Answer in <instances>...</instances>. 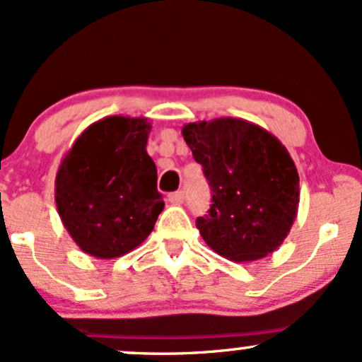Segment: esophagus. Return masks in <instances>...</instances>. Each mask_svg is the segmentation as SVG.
I'll use <instances>...</instances> for the list:
<instances>
[{
    "label": "esophagus",
    "instance_id": "esophagus-1",
    "mask_svg": "<svg viewBox=\"0 0 362 362\" xmlns=\"http://www.w3.org/2000/svg\"><path fill=\"white\" fill-rule=\"evenodd\" d=\"M168 201L172 202V204H175V206L182 204V202H184V192H180V190H178V192L170 194L168 195Z\"/></svg>",
    "mask_w": 362,
    "mask_h": 362
}]
</instances>
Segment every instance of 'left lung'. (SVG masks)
Here are the masks:
<instances>
[{
    "label": "left lung",
    "mask_w": 362,
    "mask_h": 362,
    "mask_svg": "<svg viewBox=\"0 0 362 362\" xmlns=\"http://www.w3.org/2000/svg\"><path fill=\"white\" fill-rule=\"evenodd\" d=\"M182 136L213 190L209 214L195 219L207 247L233 262L276 252L300 206V175L284 144L236 117L185 124Z\"/></svg>",
    "instance_id": "left-lung-1"
}]
</instances>
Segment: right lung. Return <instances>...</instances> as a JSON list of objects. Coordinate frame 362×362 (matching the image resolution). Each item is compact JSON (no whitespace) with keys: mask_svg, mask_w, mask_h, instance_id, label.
I'll use <instances>...</instances> for the list:
<instances>
[{"mask_svg":"<svg viewBox=\"0 0 362 362\" xmlns=\"http://www.w3.org/2000/svg\"><path fill=\"white\" fill-rule=\"evenodd\" d=\"M146 117L109 115L90 124L56 173L57 213L73 242L97 259H117L139 247L165 202L146 144Z\"/></svg>","mask_w":362,"mask_h":362,"instance_id":"1","label":"right lung"}]
</instances>
